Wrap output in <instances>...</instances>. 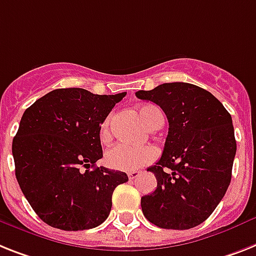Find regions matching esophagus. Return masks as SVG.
I'll return each mask as SVG.
<instances>
[{"label":"esophagus","mask_w":256,"mask_h":256,"mask_svg":"<svg viewBox=\"0 0 256 256\" xmlns=\"http://www.w3.org/2000/svg\"><path fill=\"white\" fill-rule=\"evenodd\" d=\"M138 175H140L138 171H130V172H128V178H130V180H133V179H136Z\"/></svg>","instance_id":"1"}]
</instances>
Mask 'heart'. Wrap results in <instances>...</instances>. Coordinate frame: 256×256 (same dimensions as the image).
I'll return each mask as SVG.
<instances>
[{
	"label": "heart",
	"mask_w": 256,
	"mask_h": 256,
	"mask_svg": "<svg viewBox=\"0 0 256 256\" xmlns=\"http://www.w3.org/2000/svg\"><path fill=\"white\" fill-rule=\"evenodd\" d=\"M160 114V110L150 104L141 106L138 108V115L148 128L153 126L156 116ZM99 134L102 141H107L111 137V118H107L103 122ZM157 157L158 152L154 146L133 148L126 144H118L106 153V164L114 170L134 171L152 164Z\"/></svg>",
	"instance_id": "1"
}]
</instances>
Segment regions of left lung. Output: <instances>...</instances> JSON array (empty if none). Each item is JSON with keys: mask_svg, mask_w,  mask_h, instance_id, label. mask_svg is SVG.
<instances>
[{"mask_svg": "<svg viewBox=\"0 0 256 256\" xmlns=\"http://www.w3.org/2000/svg\"><path fill=\"white\" fill-rule=\"evenodd\" d=\"M136 96L160 106L168 120L161 160L148 168L157 188L141 198L144 216L162 229L198 226L232 180L237 152L232 116L214 95L186 82L140 90Z\"/></svg>", "mask_w": 256, "mask_h": 256, "instance_id": "1", "label": "left lung"}]
</instances>
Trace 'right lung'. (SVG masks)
<instances>
[{"label": "right lung", "mask_w": 256, "mask_h": 256, "mask_svg": "<svg viewBox=\"0 0 256 256\" xmlns=\"http://www.w3.org/2000/svg\"><path fill=\"white\" fill-rule=\"evenodd\" d=\"M126 92L57 88L24 111L12 140L16 176L38 216L61 230L96 228L110 214L126 172L96 168L100 124Z\"/></svg>", "instance_id": "add662e5"}]
</instances>
